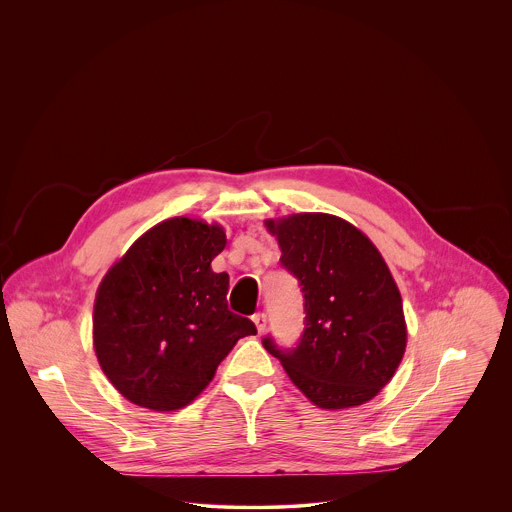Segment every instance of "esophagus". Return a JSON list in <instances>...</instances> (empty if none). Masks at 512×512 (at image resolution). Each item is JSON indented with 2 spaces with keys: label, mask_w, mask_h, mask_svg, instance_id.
<instances>
[{
  "label": "esophagus",
  "mask_w": 512,
  "mask_h": 512,
  "mask_svg": "<svg viewBox=\"0 0 512 512\" xmlns=\"http://www.w3.org/2000/svg\"><path fill=\"white\" fill-rule=\"evenodd\" d=\"M253 322H255V326H257V332H259V334H263V332L267 330V314H265V312L255 314V316H253Z\"/></svg>",
  "instance_id": "esophagus-1"
}]
</instances>
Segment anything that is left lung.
<instances>
[{
	"label": "left lung",
	"mask_w": 512,
	"mask_h": 512,
	"mask_svg": "<svg viewBox=\"0 0 512 512\" xmlns=\"http://www.w3.org/2000/svg\"><path fill=\"white\" fill-rule=\"evenodd\" d=\"M281 245V265L304 294V332L283 349H265L316 406L338 410L379 395L406 347L397 283L371 239L330 214L267 220Z\"/></svg>",
	"instance_id": "1"
}]
</instances>
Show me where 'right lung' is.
<instances>
[{
	"label": "right lung",
	"instance_id": "1",
	"mask_svg": "<svg viewBox=\"0 0 512 512\" xmlns=\"http://www.w3.org/2000/svg\"><path fill=\"white\" fill-rule=\"evenodd\" d=\"M218 224L172 218L143 233L108 271L94 304V349L115 389L137 406L171 412L214 379L237 340L255 336L228 310L226 247Z\"/></svg>",
	"mask_w": 512,
	"mask_h": 512
}]
</instances>
